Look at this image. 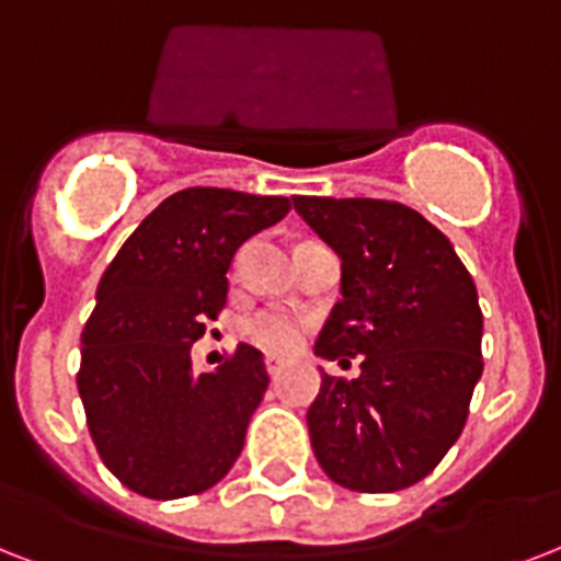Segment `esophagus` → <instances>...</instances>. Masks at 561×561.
I'll list each match as a JSON object with an SVG mask.
<instances>
[{"instance_id": "esophagus-1", "label": "esophagus", "mask_w": 561, "mask_h": 561, "mask_svg": "<svg viewBox=\"0 0 561 561\" xmlns=\"http://www.w3.org/2000/svg\"><path fill=\"white\" fill-rule=\"evenodd\" d=\"M280 368H284V359L280 357H266V371L272 377H277L280 375Z\"/></svg>"}]
</instances>
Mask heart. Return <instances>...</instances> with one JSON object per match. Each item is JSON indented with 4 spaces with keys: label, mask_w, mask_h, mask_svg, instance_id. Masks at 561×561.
Segmentation results:
<instances>
[{
    "label": "heart",
    "mask_w": 561,
    "mask_h": 561,
    "mask_svg": "<svg viewBox=\"0 0 561 561\" xmlns=\"http://www.w3.org/2000/svg\"><path fill=\"white\" fill-rule=\"evenodd\" d=\"M307 324L295 312L257 310L240 321V336L268 354H289L304 342Z\"/></svg>",
    "instance_id": "obj_1"
}]
</instances>
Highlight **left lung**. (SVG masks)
<instances>
[{"instance_id": "8db88e82", "label": "left lung", "mask_w": 561, "mask_h": 561, "mask_svg": "<svg viewBox=\"0 0 561 561\" xmlns=\"http://www.w3.org/2000/svg\"><path fill=\"white\" fill-rule=\"evenodd\" d=\"M342 260V301L316 354L351 363L307 410L312 454L351 492H398L442 462L483 375L477 286L445 233L421 213L380 198L293 195Z\"/></svg>"}]
</instances>
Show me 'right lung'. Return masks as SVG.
Listing matches in <instances>:
<instances>
[{
  "mask_svg": "<svg viewBox=\"0 0 561 561\" xmlns=\"http://www.w3.org/2000/svg\"><path fill=\"white\" fill-rule=\"evenodd\" d=\"M284 195L190 186L125 240L81 333L78 394L107 471L131 492L175 501L231 471L268 386L263 354L240 345L216 371L190 348L228 301L242 242L289 213Z\"/></svg>",
  "mask_w": 561,
  "mask_h": 561,
  "instance_id": "right-lung-1",
  "label": "right lung"
}]
</instances>
